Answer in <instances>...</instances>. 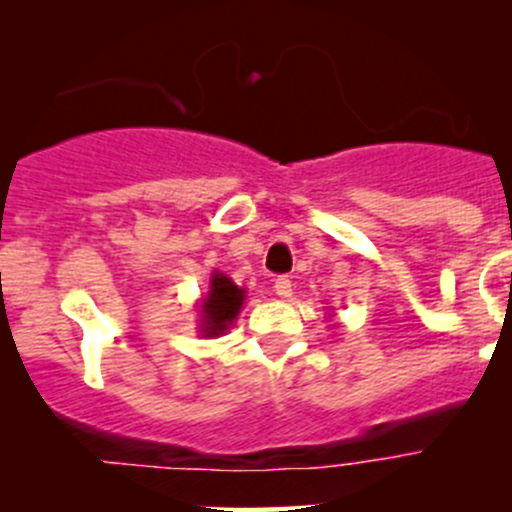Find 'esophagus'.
<instances>
[{
	"label": "esophagus",
	"mask_w": 512,
	"mask_h": 512,
	"mask_svg": "<svg viewBox=\"0 0 512 512\" xmlns=\"http://www.w3.org/2000/svg\"><path fill=\"white\" fill-rule=\"evenodd\" d=\"M274 291H276V296H279V298H291L293 284H291L289 276H279V279L274 281Z\"/></svg>",
	"instance_id": "esophagus-1"
}]
</instances>
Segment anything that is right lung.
I'll return each mask as SVG.
<instances>
[{
  "instance_id": "obj_1",
  "label": "right lung",
  "mask_w": 512,
  "mask_h": 512,
  "mask_svg": "<svg viewBox=\"0 0 512 512\" xmlns=\"http://www.w3.org/2000/svg\"><path fill=\"white\" fill-rule=\"evenodd\" d=\"M245 291L238 289L226 274L214 272L211 274V284L207 298H202V305H199V313H202V320H199V330H202L204 337H219L228 330L233 320H236L240 308H243Z\"/></svg>"
}]
</instances>
